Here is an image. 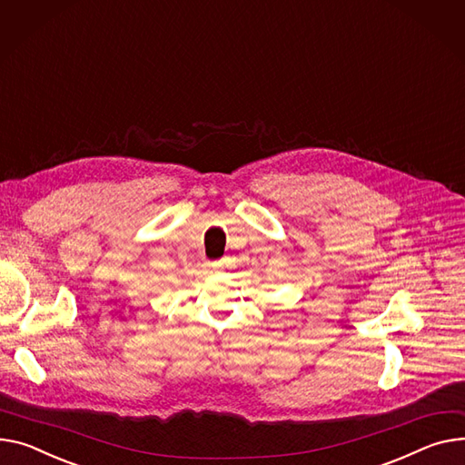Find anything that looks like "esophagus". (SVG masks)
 <instances>
[{"label": "esophagus", "mask_w": 465, "mask_h": 465, "mask_svg": "<svg viewBox=\"0 0 465 465\" xmlns=\"http://www.w3.org/2000/svg\"><path fill=\"white\" fill-rule=\"evenodd\" d=\"M211 267H213V271H224L230 265H228V260H216V262L211 263Z\"/></svg>", "instance_id": "obj_1"}]
</instances>
